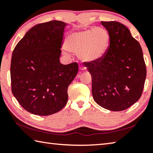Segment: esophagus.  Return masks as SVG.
Instances as JSON below:
<instances>
[{
	"label": "esophagus",
	"mask_w": 153,
	"mask_h": 153,
	"mask_svg": "<svg viewBox=\"0 0 153 153\" xmlns=\"http://www.w3.org/2000/svg\"><path fill=\"white\" fill-rule=\"evenodd\" d=\"M79 69L81 71H85V70H86V67H83V66H80Z\"/></svg>",
	"instance_id": "34e87169"
}]
</instances>
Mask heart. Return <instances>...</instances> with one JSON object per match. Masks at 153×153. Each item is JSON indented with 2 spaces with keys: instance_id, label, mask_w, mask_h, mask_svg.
Returning <instances> with one entry per match:
<instances>
[{
  "instance_id": "heart-1",
  "label": "heart",
  "mask_w": 153,
  "mask_h": 153,
  "mask_svg": "<svg viewBox=\"0 0 153 153\" xmlns=\"http://www.w3.org/2000/svg\"><path fill=\"white\" fill-rule=\"evenodd\" d=\"M109 45V33L102 27L73 32L67 36L64 42L67 51L77 54L79 60L86 63L101 61Z\"/></svg>"
}]
</instances>
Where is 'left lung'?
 Instances as JSON below:
<instances>
[{
    "instance_id": "obj_1",
    "label": "left lung",
    "mask_w": 153,
    "mask_h": 153,
    "mask_svg": "<svg viewBox=\"0 0 153 153\" xmlns=\"http://www.w3.org/2000/svg\"><path fill=\"white\" fill-rule=\"evenodd\" d=\"M110 35V46L101 61L84 63L92 76L94 101L112 111L126 110L140 98L146 77L139 42L117 22H101Z\"/></svg>"
}]
</instances>
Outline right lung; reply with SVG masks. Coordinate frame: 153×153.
<instances>
[{
    "instance_id": "right-lung-1",
    "label": "right lung",
    "mask_w": 153,
    "mask_h": 153,
    "mask_svg": "<svg viewBox=\"0 0 153 153\" xmlns=\"http://www.w3.org/2000/svg\"><path fill=\"white\" fill-rule=\"evenodd\" d=\"M67 25L59 21L37 24L13 52V94L25 110L34 115H53L67 102V88L78 70L77 63L63 65L59 59Z\"/></svg>"
}]
</instances>
